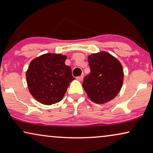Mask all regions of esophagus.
<instances>
[{"label":"esophagus","mask_w":153,"mask_h":153,"mask_svg":"<svg viewBox=\"0 0 153 153\" xmlns=\"http://www.w3.org/2000/svg\"><path fill=\"white\" fill-rule=\"evenodd\" d=\"M76 79L79 81H82L83 79V75H81V76H79L78 77H76Z\"/></svg>","instance_id":"1"}]
</instances>
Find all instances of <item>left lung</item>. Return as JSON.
Here are the masks:
<instances>
[{"label":"left lung","instance_id":"1","mask_svg":"<svg viewBox=\"0 0 153 153\" xmlns=\"http://www.w3.org/2000/svg\"><path fill=\"white\" fill-rule=\"evenodd\" d=\"M91 73L85 77L83 87L88 96L96 104L111 101L120 91L124 72L120 62L106 51L88 57Z\"/></svg>","mask_w":153,"mask_h":153}]
</instances>
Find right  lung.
I'll list each match as a JSON object with an SVG mask.
<instances>
[{
    "instance_id": "1",
    "label": "right lung",
    "mask_w": 153,
    "mask_h": 153,
    "mask_svg": "<svg viewBox=\"0 0 153 153\" xmlns=\"http://www.w3.org/2000/svg\"><path fill=\"white\" fill-rule=\"evenodd\" d=\"M66 59L67 56L49 53L30 62L26 74L27 84L31 95L39 103L59 102L75 79L70 67L65 64Z\"/></svg>"
}]
</instances>
